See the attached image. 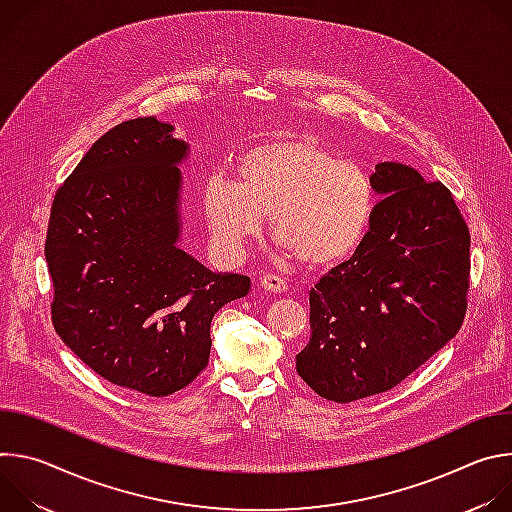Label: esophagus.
I'll return each instance as SVG.
<instances>
[{"mask_svg":"<svg viewBox=\"0 0 512 512\" xmlns=\"http://www.w3.org/2000/svg\"><path fill=\"white\" fill-rule=\"evenodd\" d=\"M261 287H265L267 291H273V294H281V291L287 289V281L275 273H265L261 277Z\"/></svg>","mask_w":512,"mask_h":512,"instance_id":"34e87169","label":"esophagus"}]
</instances>
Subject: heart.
I'll return each mask as SVG.
<instances>
[{"label":"heart","mask_w":512,"mask_h":512,"mask_svg":"<svg viewBox=\"0 0 512 512\" xmlns=\"http://www.w3.org/2000/svg\"><path fill=\"white\" fill-rule=\"evenodd\" d=\"M235 176L237 184L212 178L204 190L210 233L231 257L243 255L261 233L265 214L283 251L310 267L344 263L371 227L369 174L310 135L285 133L251 145L239 156Z\"/></svg>","instance_id":"b5f03b06"}]
</instances>
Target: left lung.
<instances>
[{
	"label": "left lung",
	"mask_w": 512,
	"mask_h": 512,
	"mask_svg": "<svg viewBox=\"0 0 512 512\" xmlns=\"http://www.w3.org/2000/svg\"><path fill=\"white\" fill-rule=\"evenodd\" d=\"M375 206L356 253L310 289L298 375L350 403L397 387L460 330L470 287V233L442 182L395 162L375 166Z\"/></svg>",
	"instance_id": "1"
}]
</instances>
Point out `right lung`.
Here are the masks:
<instances>
[{
  "label": "right lung",
  "instance_id": "add662e5",
  "mask_svg": "<svg viewBox=\"0 0 512 512\" xmlns=\"http://www.w3.org/2000/svg\"><path fill=\"white\" fill-rule=\"evenodd\" d=\"M156 117L101 135L56 190L44 255L52 324L113 385L166 397L208 364L210 322L251 279L214 273L178 247V164L188 143Z\"/></svg>",
  "mask_w": 512,
  "mask_h": 512
}]
</instances>
